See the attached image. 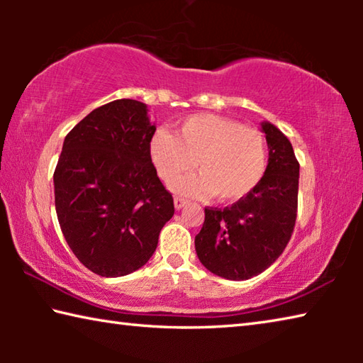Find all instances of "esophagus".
<instances>
[{"label":"esophagus","instance_id":"34e87169","mask_svg":"<svg viewBox=\"0 0 363 363\" xmlns=\"http://www.w3.org/2000/svg\"><path fill=\"white\" fill-rule=\"evenodd\" d=\"M189 203V201L186 199H182V196H176L174 199V208L176 210H182L184 206H186Z\"/></svg>","mask_w":363,"mask_h":363}]
</instances>
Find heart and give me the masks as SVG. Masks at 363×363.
<instances>
[{
    "label": "heart",
    "instance_id": "1",
    "mask_svg": "<svg viewBox=\"0 0 363 363\" xmlns=\"http://www.w3.org/2000/svg\"><path fill=\"white\" fill-rule=\"evenodd\" d=\"M153 167L164 182L195 168L176 181V194L213 196L237 201L247 196L266 171V143L259 130L213 113L190 115L176 128L174 136L157 131L149 144Z\"/></svg>",
    "mask_w": 363,
    "mask_h": 363
}]
</instances>
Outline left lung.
Listing matches in <instances>:
<instances>
[{
    "label": "left lung",
    "instance_id": "1",
    "mask_svg": "<svg viewBox=\"0 0 363 363\" xmlns=\"http://www.w3.org/2000/svg\"><path fill=\"white\" fill-rule=\"evenodd\" d=\"M269 149L267 168L251 192L224 210L205 208L195 237L200 262L227 280H248L264 272L290 242L298 211L299 163L277 126L261 123Z\"/></svg>",
    "mask_w": 363,
    "mask_h": 363
}]
</instances>
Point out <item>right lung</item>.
I'll return each mask as SVG.
<instances>
[{
  "instance_id": "1",
  "label": "right lung",
  "mask_w": 363,
  "mask_h": 363,
  "mask_svg": "<svg viewBox=\"0 0 363 363\" xmlns=\"http://www.w3.org/2000/svg\"><path fill=\"white\" fill-rule=\"evenodd\" d=\"M155 130L144 102L118 99L65 136L54 171L57 219L73 255L101 277L143 267L174 214L149 153Z\"/></svg>"
}]
</instances>
